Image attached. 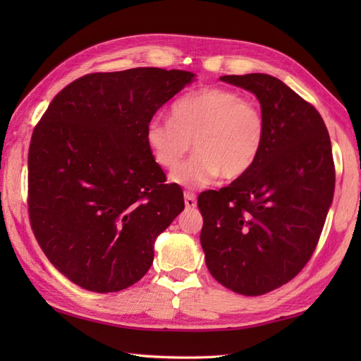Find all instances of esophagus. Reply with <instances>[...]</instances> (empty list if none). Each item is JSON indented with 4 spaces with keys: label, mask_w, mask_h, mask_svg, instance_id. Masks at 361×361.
<instances>
[{
    "label": "esophagus",
    "mask_w": 361,
    "mask_h": 361,
    "mask_svg": "<svg viewBox=\"0 0 361 361\" xmlns=\"http://www.w3.org/2000/svg\"><path fill=\"white\" fill-rule=\"evenodd\" d=\"M185 204L186 208H195L197 206V198L192 192H185Z\"/></svg>",
    "instance_id": "34e87169"
}]
</instances>
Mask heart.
Returning a JSON list of instances; mask_svg holds the SVG:
<instances>
[{
    "label": "heart",
    "instance_id": "b5f03b06",
    "mask_svg": "<svg viewBox=\"0 0 361 361\" xmlns=\"http://www.w3.org/2000/svg\"><path fill=\"white\" fill-rule=\"evenodd\" d=\"M265 140L262 106L228 88L183 96L172 106V119L153 118L145 126L147 147L164 169H174L195 141L196 155L171 175L172 183L188 189L208 186L220 175L225 180L247 175Z\"/></svg>",
    "mask_w": 361,
    "mask_h": 361
}]
</instances>
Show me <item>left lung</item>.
I'll use <instances>...</instances> for the list:
<instances>
[{
    "mask_svg": "<svg viewBox=\"0 0 361 361\" xmlns=\"http://www.w3.org/2000/svg\"><path fill=\"white\" fill-rule=\"evenodd\" d=\"M257 97L264 150L228 188L198 195L200 234L212 278L247 296L291 281L309 262L335 189L332 145L315 106L273 75H221Z\"/></svg>",
    "mask_w": 361,
    "mask_h": 361,
    "instance_id": "obj_1",
    "label": "left lung"
}]
</instances>
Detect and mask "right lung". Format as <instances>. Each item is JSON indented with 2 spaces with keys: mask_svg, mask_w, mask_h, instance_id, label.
I'll return each mask as SVG.
<instances>
[{
  "mask_svg": "<svg viewBox=\"0 0 361 361\" xmlns=\"http://www.w3.org/2000/svg\"><path fill=\"white\" fill-rule=\"evenodd\" d=\"M195 80L183 70L93 73L52 99L27 157L29 219L46 257L96 293L124 290L153 262L157 237L185 209L145 142V126Z\"/></svg>",
  "mask_w": 361,
  "mask_h": 361,
  "instance_id": "add662e5",
  "label": "right lung"
}]
</instances>
